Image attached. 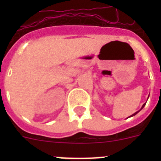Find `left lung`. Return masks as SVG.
Returning <instances> with one entry per match:
<instances>
[{"mask_svg":"<svg viewBox=\"0 0 161 161\" xmlns=\"http://www.w3.org/2000/svg\"><path fill=\"white\" fill-rule=\"evenodd\" d=\"M145 105H146V103H144V104H143V106H142V108H141V109H140V110H141V109H143V107H144V106H145ZM139 111L136 112V113H135V114H132V115H131V116H130V117H132V116H134V115H136V114H138V113H139Z\"/></svg>","mask_w":161,"mask_h":161,"instance_id":"left-lung-1","label":"left lung"}]
</instances>
